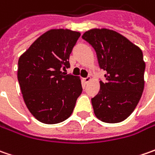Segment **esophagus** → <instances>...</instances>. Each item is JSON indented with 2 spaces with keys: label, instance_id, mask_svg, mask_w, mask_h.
Masks as SVG:
<instances>
[{
  "label": "esophagus",
  "instance_id": "esophagus-1",
  "mask_svg": "<svg viewBox=\"0 0 155 155\" xmlns=\"http://www.w3.org/2000/svg\"><path fill=\"white\" fill-rule=\"evenodd\" d=\"M84 83L85 84H88L89 82H91V77H87L85 78H84Z\"/></svg>",
  "mask_w": 155,
  "mask_h": 155
}]
</instances>
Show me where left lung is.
I'll use <instances>...</instances> for the list:
<instances>
[{
    "label": "left lung",
    "instance_id": "left-lung-1",
    "mask_svg": "<svg viewBox=\"0 0 155 155\" xmlns=\"http://www.w3.org/2000/svg\"><path fill=\"white\" fill-rule=\"evenodd\" d=\"M82 38L95 49L106 82L91 99L95 116L107 123L124 121L132 114L144 90L145 62L139 46L114 30L93 28Z\"/></svg>",
    "mask_w": 155,
    "mask_h": 155
}]
</instances>
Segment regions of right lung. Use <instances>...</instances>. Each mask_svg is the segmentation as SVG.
<instances>
[{"label": "right lung", "instance_id": "right-lung-1", "mask_svg": "<svg viewBox=\"0 0 155 155\" xmlns=\"http://www.w3.org/2000/svg\"><path fill=\"white\" fill-rule=\"evenodd\" d=\"M79 32L51 29L33 42L19 58L17 78L27 109L45 124L64 122L72 114L82 93L79 77L65 75Z\"/></svg>", "mask_w": 155, "mask_h": 155}]
</instances>
